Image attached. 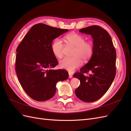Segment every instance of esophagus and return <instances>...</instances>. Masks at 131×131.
Listing matches in <instances>:
<instances>
[{"label":"esophagus","instance_id":"obj_1","mask_svg":"<svg viewBox=\"0 0 131 131\" xmlns=\"http://www.w3.org/2000/svg\"><path fill=\"white\" fill-rule=\"evenodd\" d=\"M69 78H70V79L73 78V75H72V74H71L70 73H69Z\"/></svg>","mask_w":131,"mask_h":131}]
</instances>
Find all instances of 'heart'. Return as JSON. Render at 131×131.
I'll return each mask as SVG.
<instances>
[{"mask_svg":"<svg viewBox=\"0 0 131 131\" xmlns=\"http://www.w3.org/2000/svg\"><path fill=\"white\" fill-rule=\"evenodd\" d=\"M66 39L70 45L75 47L73 54L74 57H66L62 59L59 62V67L72 72L82 65V59L84 62L90 60L93 53V46L91 42L85 41V38L79 34H69L66 37ZM64 47V43L61 39H54L51 49L57 58H61L63 57Z\"/></svg>","mask_w":131,"mask_h":131,"instance_id":"heart-1","label":"heart"}]
</instances>
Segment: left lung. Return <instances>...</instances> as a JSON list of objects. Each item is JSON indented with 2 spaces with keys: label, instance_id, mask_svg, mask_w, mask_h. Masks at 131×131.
Segmentation results:
<instances>
[{
  "label": "left lung",
  "instance_id": "8db88e82",
  "mask_svg": "<svg viewBox=\"0 0 131 131\" xmlns=\"http://www.w3.org/2000/svg\"><path fill=\"white\" fill-rule=\"evenodd\" d=\"M90 34L93 39V53L90 61L75 73L80 85L75 90L77 97L83 102H93L106 92L116 75V50L108 31L99 26H89L79 30ZM89 71L88 76L84 75Z\"/></svg>",
  "mask_w": 131,
  "mask_h": 131
}]
</instances>
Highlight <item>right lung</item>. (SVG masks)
<instances>
[{
  "label": "right lung",
  "instance_id": "right-lung-1",
  "mask_svg": "<svg viewBox=\"0 0 131 131\" xmlns=\"http://www.w3.org/2000/svg\"><path fill=\"white\" fill-rule=\"evenodd\" d=\"M68 31L38 23L31 28L18 45L16 72L23 90L33 100H50L56 93L57 82L68 78L67 70L52 69L58 62L51 49L53 39Z\"/></svg>",
  "mask_w": 131,
  "mask_h": 131
}]
</instances>
